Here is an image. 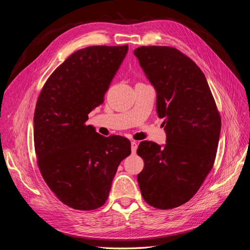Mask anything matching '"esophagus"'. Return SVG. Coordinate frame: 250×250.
<instances>
[{"instance_id":"obj_1","label":"esophagus","mask_w":250,"mask_h":250,"mask_svg":"<svg viewBox=\"0 0 250 250\" xmlns=\"http://www.w3.org/2000/svg\"><path fill=\"white\" fill-rule=\"evenodd\" d=\"M137 149H138V143L135 142V141H132L131 142V151H132V153L137 152Z\"/></svg>"}]
</instances>
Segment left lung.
<instances>
[{
    "label": "left lung",
    "mask_w": 250,
    "mask_h": 250,
    "mask_svg": "<svg viewBox=\"0 0 250 250\" xmlns=\"http://www.w3.org/2000/svg\"><path fill=\"white\" fill-rule=\"evenodd\" d=\"M133 53L156 89V110L167 133L164 147L141 142L137 152L144 169L138 183L149 206L171 209L190 200L213 168L220 113L206 76L190 57L166 46Z\"/></svg>",
    "instance_id": "left-lung-1"
}]
</instances>
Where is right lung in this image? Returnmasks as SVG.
Returning a JSON list of instances; mask_svg holds the SVG:
<instances>
[{
    "mask_svg": "<svg viewBox=\"0 0 250 250\" xmlns=\"http://www.w3.org/2000/svg\"><path fill=\"white\" fill-rule=\"evenodd\" d=\"M128 46H92L67 57L44 83L34 111V148L42 176L65 206L99 208L107 200L120 163L130 155V141L105 138L86 125Z\"/></svg>",
    "mask_w": 250,
    "mask_h": 250,
    "instance_id": "right-lung-1",
    "label": "right lung"
}]
</instances>
